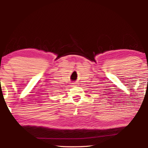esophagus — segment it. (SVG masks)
Segmentation results:
<instances>
[{
    "label": "esophagus",
    "instance_id": "esophagus-1",
    "mask_svg": "<svg viewBox=\"0 0 148 148\" xmlns=\"http://www.w3.org/2000/svg\"><path fill=\"white\" fill-rule=\"evenodd\" d=\"M72 85H73V86H76L78 85V84L76 82H74V83H72Z\"/></svg>",
    "mask_w": 148,
    "mask_h": 148
}]
</instances>
